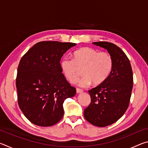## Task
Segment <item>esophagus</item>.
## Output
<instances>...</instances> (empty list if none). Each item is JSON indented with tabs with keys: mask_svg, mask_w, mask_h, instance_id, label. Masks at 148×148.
I'll use <instances>...</instances> for the list:
<instances>
[{
	"mask_svg": "<svg viewBox=\"0 0 148 148\" xmlns=\"http://www.w3.org/2000/svg\"><path fill=\"white\" fill-rule=\"evenodd\" d=\"M76 92L77 93H81V92H83V90L79 88H76Z\"/></svg>",
	"mask_w": 148,
	"mask_h": 148,
	"instance_id": "1",
	"label": "esophagus"
}]
</instances>
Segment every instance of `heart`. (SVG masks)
<instances>
[{
	"instance_id": "heart-1",
	"label": "heart",
	"mask_w": 148,
	"mask_h": 148,
	"mask_svg": "<svg viewBox=\"0 0 148 148\" xmlns=\"http://www.w3.org/2000/svg\"><path fill=\"white\" fill-rule=\"evenodd\" d=\"M74 59L64 57L61 61V68L66 78L76 83L81 76L84 77L79 86L88 87L93 83L102 84L110 76L114 66V59L107 51H100L92 47H82L73 53Z\"/></svg>"
}]
</instances>
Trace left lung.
Returning <instances> with one entry per match:
<instances>
[{
    "label": "left lung",
    "mask_w": 148,
    "mask_h": 148,
    "mask_svg": "<svg viewBox=\"0 0 148 148\" xmlns=\"http://www.w3.org/2000/svg\"><path fill=\"white\" fill-rule=\"evenodd\" d=\"M114 59V66L104 83L89 90L91 103L84 110V117L90 123L104 127L121 118L128 108L133 87V74L128 57L116 44L97 42Z\"/></svg>",
    "instance_id": "1"
}]
</instances>
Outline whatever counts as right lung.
<instances>
[{
	"label": "right lung",
	"instance_id": "1",
	"mask_svg": "<svg viewBox=\"0 0 148 148\" xmlns=\"http://www.w3.org/2000/svg\"><path fill=\"white\" fill-rule=\"evenodd\" d=\"M76 45L40 42L20 60L16 82L17 102L33 124L40 127L56 124L64 115V101L76 94V88L62 74L60 63L65 52Z\"/></svg>",
	"mask_w": 148,
	"mask_h": 148
}]
</instances>
